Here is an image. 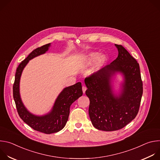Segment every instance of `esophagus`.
<instances>
[{
    "label": "esophagus",
    "instance_id": "34e87169",
    "mask_svg": "<svg viewBox=\"0 0 160 160\" xmlns=\"http://www.w3.org/2000/svg\"><path fill=\"white\" fill-rule=\"evenodd\" d=\"M86 90H87L86 87H85V86H83V87H82V90H83V94L85 93Z\"/></svg>",
    "mask_w": 160,
    "mask_h": 160
}]
</instances>
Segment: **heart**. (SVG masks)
<instances>
[{
  "label": "heart",
  "mask_w": 160,
  "mask_h": 160,
  "mask_svg": "<svg viewBox=\"0 0 160 160\" xmlns=\"http://www.w3.org/2000/svg\"><path fill=\"white\" fill-rule=\"evenodd\" d=\"M106 60L107 58L106 55L100 54V53L98 52H92L86 56L85 66L88 67L95 63V70L98 71L100 68H101V67L103 66V65L106 62Z\"/></svg>",
  "instance_id": "obj_1"
}]
</instances>
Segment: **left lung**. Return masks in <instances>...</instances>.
<instances>
[{
	"label": "left lung",
	"mask_w": 160,
	"mask_h": 160,
	"mask_svg": "<svg viewBox=\"0 0 160 160\" xmlns=\"http://www.w3.org/2000/svg\"><path fill=\"white\" fill-rule=\"evenodd\" d=\"M117 58L85 79L89 98L88 114L93 126L103 131L120 130L137 116L143 92L139 63L121 45L115 44ZM117 72L124 77L121 93L113 94L111 78Z\"/></svg>",
	"instance_id": "8db88e82"
}]
</instances>
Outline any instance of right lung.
<instances>
[{"instance_id": "right-lung-1", "label": "right lung", "mask_w": 160, "mask_h": 160, "mask_svg": "<svg viewBox=\"0 0 160 160\" xmlns=\"http://www.w3.org/2000/svg\"><path fill=\"white\" fill-rule=\"evenodd\" d=\"M50 46L49 43L35 49L19 64L13 85V98L19 117L35 130L46 134L58 132L64 127L70 115V106L83 94L82 83L78 82L62 90L58 96L52 110L46 115H35L25 108L19 94V82L22 70L30 60L45 54Z\"/></svg>"}]
</instances>
